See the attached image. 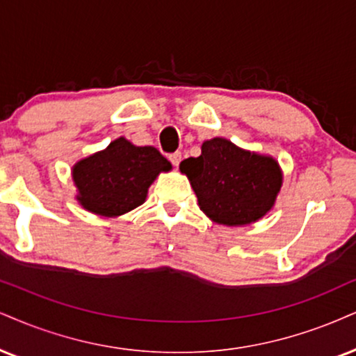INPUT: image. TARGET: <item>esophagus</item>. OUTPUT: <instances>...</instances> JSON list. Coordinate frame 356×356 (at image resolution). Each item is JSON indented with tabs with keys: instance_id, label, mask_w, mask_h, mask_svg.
Listing matches in <instances>:
<instances>
[{
	"instance_id": "obj_1",
	"label": "esophagus",
	"mask_w": 356,
	"mask_h": 356,
	"mask_svg": "<svg viewBox=\"0 0 356 356\" xmlns=\"http://www.w3.org/2000/svg\"><path fill=\"white\" fill-rule=\"evenodd\" d=\"M170 161H171V163H173L175 166H178L179 161H181V153H179V152L171 153V155H170Z\"/></svg>"
}]
</instances>
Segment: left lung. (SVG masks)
I'll return each mask as SVG.
<instances>
[{
	"label": "left lung",
	"instance_id": "obj_1",
	"mask_svg": "<svg viewBox=\"0 0 356 356\" xmlns=\"http://www.w3.org/2000/svg\"><path fill=\"white\" fill-rule=\"evenodd\" d=\"M179 170L190 179L201 211L225 226H245L266 216L282 186L274 158L219 137L206 140L201 155L183 160Z\"/></svg>",
	"mask_w": 356,
	"mask_h": 356
}]
</instances>
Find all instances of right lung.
Instances as JSON below:
<instances>
[{
  "mask_svg": "<svg viewBox=\"0 0 356 356\" xmlns=\"http://www.w3.org/2000/svg\"><path fill=\"white\" fill-rule=\"evenodd\" d=\"M171 163L155 147H135L120 137L72 168L77 201L87 211L115 218L147 200L148 188Z\"/></svg>",
  "mask_w": 356,
  "mask_h": 356,
  "instance_id": "add662e5",
  "label": "right lung"
}]
</instances>
